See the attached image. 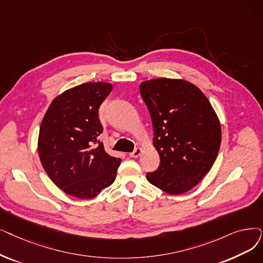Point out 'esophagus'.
Returning <instances> with one entry per match:
<instances>
[{
	"label": "esophagus",
	"mask_w": 263,
	"mask_h": 263,
	"mask_svg": "<svg viewBox=\"0 0 263 263\" xmlns=\"http://www.w3.org/2000/svg\"><path fill=\"white\" fill-rule=\"evenodd\" d=\"M142 152H143L142 148H140V147L135 148V149H134L132 153H130V157H131V158H138V157L141 156Z\"/></svg>",
	"instance_id": "obj_1"
}]
</instances>
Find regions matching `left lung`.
<instances>
[{
    "label": "left lung",
    "instance_id": "obj_1",
    "mask_svg": "<svg viewBox=\"0 0 263 263\" xmlns=\"http://www.w3.org/2000/svg\"><path fill=\"white\" fill-rule=\"evenodd\" d=\"M149 110L160 156L147 180L170 195L197 186L212 168L221 143L220 122L208 98L180 79L157 78L140 85Z\"/></svg>",
    "mask_w": 263,
    "mask_h": 263
}]
</instances>
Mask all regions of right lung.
<instances>
[{"instance_id": "add662e5", "label": "right lung", "mask_w": 263, "mask_h": 263, "mask_svg": "<svg viewBox=\"0 0 263 263\" xmlns=\"http://www.w3.org/2000/svg\"><path fill=\"white\" fill-rule=\"evenodd\" d=\"M107 83H87L57 97L43 118L39 135L42 165L66 195L91 199L116 178L120 158L106 154L99 140V108L110 93Z\"/></svg>"}]
</instances>
